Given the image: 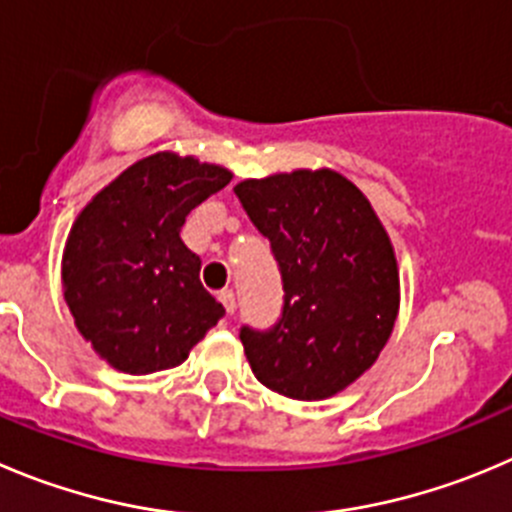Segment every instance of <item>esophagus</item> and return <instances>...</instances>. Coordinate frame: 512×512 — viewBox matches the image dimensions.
<instances>
[{
	"mask_svg": "<svg viewBox=\"0 0 512 512\" xmlns=\"http://www.w3.org/2000/svg\"><path fill=\"white\" fill-rule=\"evenodd\" d=\"M218 301H221V304H223L226 314H233V311H236V296H233L231 289L221 291V294H218Z\"/></svg>",
	"mask_w": 512,
	"mask_h": 512,
	"instance_id": "34e87169",
	"label": "esophagus"
}]
</instances>
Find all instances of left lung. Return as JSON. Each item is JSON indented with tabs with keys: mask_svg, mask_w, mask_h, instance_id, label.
Returning a JSON list of instances; mask_svg holds the SVG:
<instances>
[{
	"mask_svg": "<svg viewBox=\"0 0 512 512\" xmlns=\"http://www.w3.org/2000/svg\"><path fill=\"white\" fill-rule=\"evenodd\" d=\"M269 238L284 284L271 329L241 326L261 384L291 399H324L379 357L399 309L392 243L364 193L334 170H294L233 188Z\"/></svg>",
	"mask_w": 512,
	"mask_h": 512,
	"instance_id": "1",
	"label": "left lung"
}]
</instances>
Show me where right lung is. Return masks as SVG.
<instances>
[{
    "label": "right lung",
    "mask_w": 512,
    "mask_h": 512,
    "mask_svg": "<svg viewBox=\"0 0 512 512\" xmlns=\"http://www.w3.org/2000/svg\"><path fill=\"white\" fill-rule=\"evenodd\" d=\"M228 183L226 168L158 153L130 165L77 216L62 259L65 301L82 337L120 372L178 367L226 314L203 289L201 259L180 228Z\"/></svg>",
    "instance_id": "1"
}]
</instances>
